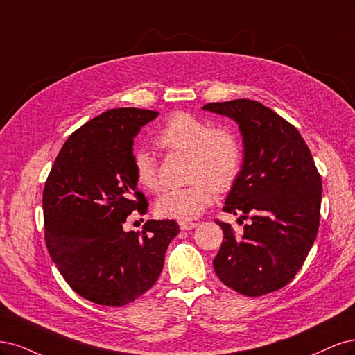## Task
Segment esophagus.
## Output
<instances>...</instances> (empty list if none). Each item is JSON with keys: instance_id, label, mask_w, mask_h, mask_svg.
<instances>
[{"instance_id": "esophagus-1", "label": "esophagus", "mask_w": 355, "mask_h": 355, "mask_svg": "<svg viewBox=\"0 0 355 355\" xmlns=\"http://www.w3.org/2000/svg\"><path fill=\"white\" fill-rule=\"evenodd\" d=\"M196 227H198V223H194V221H181L180 223L181 230H191V228H196Z\"/></svg>"}]
</instances>
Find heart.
<instances>
[{
  "mask_svg": "<svg viewBox=\"0 0 355 355\" xmlns=\"http://www.w3.org/2000/svg\"><path fill=\"white\" fill-rule=\"evenodd\" d=\"M155 144L165 153H189V186L169 190L156 203V212L171 220L196 218L215 199L216 190H230L243 165V147L239 135L187 112H177L162 125ZM134 177L141 189L157 193L162 189L156 157L146 150L134 156Z\"/></svg>",
  "mask_w": 355,
  "mask_h": 355,
  "instance_id": "heart-1",
  "label": "heart"
}]
</instances>
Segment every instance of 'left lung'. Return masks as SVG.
<instances>
[{
    "mask_svg": "<svg viewBox=\"0 0 355 355\" xmlns=\"http://www.w3.org/2000/svg\"><path fill=\"white\" fill-rule=\"evenodd\" d=\"M203 109L234 119L245 143L243 168L223 211L250 223L239 236L215 220L224 233L214 259L216 276L246 296L279 291L300 271L318 232L322 178L310 148L291 122L258 101Z\"/></svg>",
    "mask_w": 355,
    "mask_h": 355,
    "instance_id": "1",
    "label": "left lung"
}]
</instances>
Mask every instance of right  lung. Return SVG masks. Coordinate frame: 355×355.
Segmentation results:
<instances>
[{
  "label": "right lung",
  "instance_id": "1",
  "mask_svg": "<svg viewBox=\"0 0 355 355\" xmlns=\"http://www.w3.org/2000/svg\"><path fill=\"white\" fill-rule=\"evenodd\" d=\"M157 112L112 109L69 135L44 186L45 245L67 284L83 298L123 306L161 276L180 233L174 220H148L141 234L123 232L148 203L134 177V137Z\"/></svg>",
  "mask_w": 355,
  "mask_h": 355
}]
</instances>
